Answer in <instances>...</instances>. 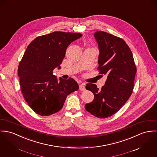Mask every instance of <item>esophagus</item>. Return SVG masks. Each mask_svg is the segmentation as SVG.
Wrapping results in <instances>:
<instances>
[{
  "instance_id": "esophagus-1",
  "label": "esophagus",
  "mask_w": 157,
  "mask_h": 157,
  "mask_svg": "<svg viewBox=\"0 0 157 157\" xmlns=\"http://www.w3.org/2000/svg\"><path fill=\"white\" fill-rule=\"evenodd\" d=\"M84 84V83H82V84H81L79 85V90H81V91H84L85 90V88Z\"/></svg>"
}]
</instances>
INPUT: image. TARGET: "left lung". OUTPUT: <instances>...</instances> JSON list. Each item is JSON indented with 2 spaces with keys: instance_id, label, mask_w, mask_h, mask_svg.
Segmentation results:
<instances>
[{
  "instance_id": "8db88e82",
  "label": "left lung",
  "mask_w": 157,
  "mask_h": 157,
  "mask_svg": "<svg viewBox=\"0 0 157 157\" xmlns=\"http://www.w3.org/2000/svg\"><path fill=\"white\" fill-rule=\"evenodd\" d=\"M94 37L100 51L97 70L108 78L101 90L96 84L86 85L94 98L85 108L97 118H105L116 113L131 96L137 69L132 52L122 39L102 31L96 32Z\"/></svg>"
}]
</instances>
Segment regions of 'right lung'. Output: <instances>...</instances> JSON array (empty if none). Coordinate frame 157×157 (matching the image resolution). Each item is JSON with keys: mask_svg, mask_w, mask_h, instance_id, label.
I'll return each instance as SVG.
<instances>
[{"mask_svg": "<svg viewBox=\"0 0 157 157\" xmlns=\"http://www.w3.org/2000/svg\"><path fill=\"white\" fill-rule=\"evenodd\" d=\"M82 34L54 32L38 36L28 45L18 67L20 88L24 99L36 113L48 116L63 108L67 96L78 90L72 78L53 75L64 58L67 47Z\"/></svg>", "mask_w": 157, "mask_h": 157, "instance_id": "add662e5", "label": "right lung"}]
</instances>
